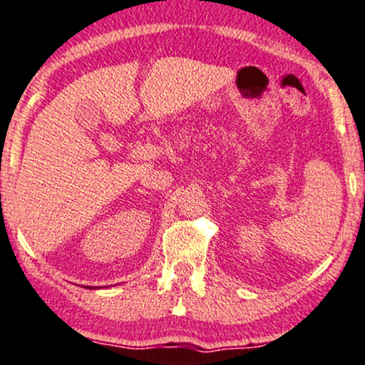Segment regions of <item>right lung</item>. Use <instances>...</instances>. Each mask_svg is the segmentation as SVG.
I'll use <instances>...</instances> for the list:
<instances>
[{
  "label": "right lung",
  "mask_w": 365,
  "mask_h": 365,
  "mask_svg": "<svg viewBox=\"0 0 365 365\" xmlns=\"http://www.w3.org/2000/svg\"><path fill=\"white\" fill-rule=\"evenodd\" d=\"M87 289H90V287H87Z\"/></svg>",
  "instance_id": "obj_1"
}]
</instances>
